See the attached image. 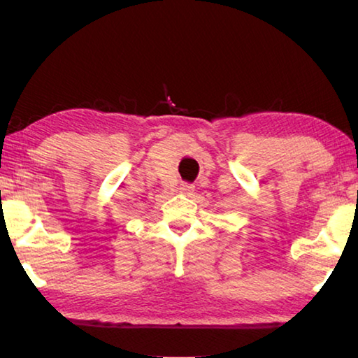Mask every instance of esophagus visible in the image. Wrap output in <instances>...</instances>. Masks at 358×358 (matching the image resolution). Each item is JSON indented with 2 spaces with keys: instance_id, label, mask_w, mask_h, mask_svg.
<instances>
[{
  "instance_id": "obj_1",
  "label": "esophagus",
  "mask_w": 358,
  "mask_h": 358,
  "mask_svg": "<svg viewBox=\"0 0 358 358\" xmlns=\"http://www.w3.org/2000/svg\"><path fill=\"white\" fill-rule=\"evenodd\" d=\"M178 189H180L181 194H191L194 191V186L192 185H187V183H181Z\"/></svg>"
}]
</instances>
